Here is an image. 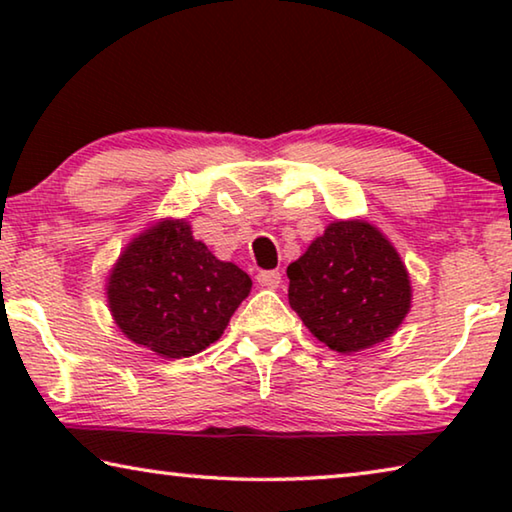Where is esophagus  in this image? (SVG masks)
I'll return each instance as SVG.
<instances>
[{"label":"esophagus","instance_id":"esophagus-1","mask_svg":"<svg viewBox=\"0 0 512 512\" xmlns=\"http://www.w3.org/2000/svg\"><path fill=\"white\" fill-rule=\"evenodd\" d=\"M257 282L262 284V287L275 289V287H280L282 273H280V271H259V273H257Z\"/></svg>","mask_w":512,"mask_h":512}]
</instances>
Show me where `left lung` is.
<instances>
[{"label": "left lung", "instance_id": "obj_1", "mask_svg": "<svg viewBox=\"0 0 512 512\" xmlns=\"http://www.w3.org/2000/svg\"><path fill=\"white\" fill-rule=\"evenodd\" d=\"M289 305L329 350L352 354L393 336L411 309V280L368 221H334L289 264Z\"/></svg>", "mask_w": 512, "mask_h": 512}]
</instances>
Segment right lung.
<instances>
[{"label": "right lung", "mask_w": 512, "mask_h": 512, "mask_svg": "<svg viewBox=\"0 0 512 512\" xmlns=\"http://www.w3.org/2000/svg\"><path fill=\"white\" fill-rule=\"evenodd\" d=\"M253 282L216 259L183 219H164L137 235L108 277V307L133 343L164 359H183L221 339Z\"/></svg>", "instance_id": "add662e5"}]
</instances>
